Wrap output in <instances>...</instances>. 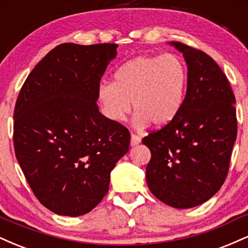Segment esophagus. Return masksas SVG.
Masks as SVG:
<instances>
[{"label":"esophagus","mask_w":248,"mask_h":248,"mask_svg":"<svg viewBox=\"0 0 248 248\" xmlns=\"http://www.w3.org/2000/svg\"><path fill=\"white\" fill-rule=\"evenodd\" d=\"M141 142V138L139 135H136V134H132V136H130V146H136V144H139Z\"/></svg>","instance_id":"esophagus-1"}]
</instances>
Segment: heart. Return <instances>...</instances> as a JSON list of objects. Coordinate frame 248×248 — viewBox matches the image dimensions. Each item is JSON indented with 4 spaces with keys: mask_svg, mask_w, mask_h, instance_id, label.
<instances>
[{
    "mask_svg": "<svg viewBox=\"0 0 248 248\" xmlns=\"http://www.w3.org/2000/svg\"><path fill=\"white\" fill-rule=\"evenodd\" d=\"M187 70L178 56H141L126 62L115 73L114 84L102 82L98 88L101 110L119 122L135 110V122L155 127L169 124L184 100Z\"/></svg>",
    "mask_w": 248,
    "mask_h": 248,
    "instance_id": "b5f03b06",
    "label": "heart"
}]
</instances>
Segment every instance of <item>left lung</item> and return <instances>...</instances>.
Returning a JSON list of instances; mask_svg holds the SVG:
<instances>
[{"label": "left lung", "instance_id": "8db88e82", "mask_svg": "<svg viewBox=\"0 0 248 248\" xmlns=\"http://www.w3.org/2000/svg\"><path fill=\"white\" fill-rule=\"evenodd\" d=\"M170 44L186 62V93L177 115L142 140L152 153L146 178L156 198L189 209L209 201L226 179L237 139L235 98L211 57L183 43Z\"/></svg>", "mask_w": 248, "mask_h": 248}]
</instances>
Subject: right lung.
I'll use <instances>...</instances> for the list:
<instances>
[{"label":"right lung","mask_w":248,"mask_h":248,"mask_svg":"<svg viewBox=\"0 0 248 248\" xmlns=\"http://www.w3.org/2000/svg\"><path fill=\"white\" fill-rule=\"evenodd\" d=\"M116 44L64 43L36 65L14 110V148L33 195L50 211L78 217L106 196L130 134L96 105Z\"/></svg>","instance_id":"1"}]
</instances>
